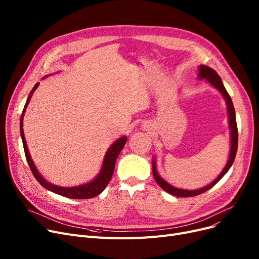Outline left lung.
Listing matches in <instances>:
<instances>
[{
  "mask_svg": "<svg viewBox=\"0 0 259 259\" xmlns=\"http://www.w3.org/2000/svg\"><path fill=\"white\" fill-rule=\"evenodd\" d=\"M198 78L199 79H205L212 87H215L218 91L222 94L224 99H226V103L228 106L229 123H230V129H231V152H230V156H229V160H228L226 167L223 168V170L217 177V179L213 180V181L210 184H208L207 186H205L203 188H200V189H196V190H186V189H181V188H176V187L171 186L170 184H168L165 180H163L159 176V174H157L155 163L153 161L152 162V174H153V178L155 180V182L159 184V186H161L163 188V190H165V192H167L168 194H170L172 196H176V197H183V198L194 197V196L205 193L206 190L210 189L213 185L217 184L222 179V177L229 171L231 166L233 165L235 156H236V152H237V148H238V130H237V122H236L235 109H234V106L232 103L231 96L229 95L226 88H224L220 76L217 74V72L215 70H212L211 67L206 66V65H200Z\"/></svg>",
  "mask_w": 259,
  "mask_h": 259,
  "instance_id": "1",
  "label": "left lung"
}]
</instances>
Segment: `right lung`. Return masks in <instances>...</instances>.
I'll list each match as a JSON object with an SVG mask.
<instances>
[{"instance_id":"obj_1","label":"right lung","mask_w":259,"mask_h":259,"mask_svg":"<svg viewBox=\"0 0 259 259\" xmlns=\"http://www.w3.org/2000/svg\"><path fill=\"white\" fill-rule=\"evenodd\" d=\"M39 82H37L35 84V87L32 88V90L30 91L28 98L26 100V104L24 106L23 112H22V115H21V119H20V133H21V138H22V142H23V147H24V152H25V156H26V160L27 163L29 165L30 170L33 175V177L36 178L37 181L44 187L51 192L55 193V194H58L60 196L66 197V198H71V199H90V198H93L98 196L100 193L104 192V189L106 188V186L109 184L110 180L113 176L114 172V168H115V162L117 156L119 154V152L121 151V149L123 148V146L126 145L127 142V137H122L120 139H118L115 143H113L111 145V147L108 149L106 155H105V159L103 162V167L102 169H100V172L98 174V176L91 181L90 183L87 184H82L79 186H74V187H62V186H57V185H54L50 182H48L46 179H44L39 171L37 170V168L33 164L30 154L28 152L27 149V145H26V141L24 138V131H23V117H24V113L26 111V108L30 102V98L33 94V92L36 91V89L38 88Z\"/></svg>"}]
</instances>
